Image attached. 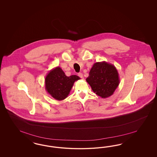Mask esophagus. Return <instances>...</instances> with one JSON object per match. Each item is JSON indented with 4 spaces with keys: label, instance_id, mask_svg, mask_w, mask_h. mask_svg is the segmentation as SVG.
Masks as SVG:
<instances>
[{
    "label": "esophagus",
    "instance_id": "esophagus-1",
    "mask_svg": "<svg viewBox=\"0 0 157 157\" xmlns=\"http://www.w3.org/2000/svg\"><path fill=\"white\" fill-rule=\"evenodd\" d=\"M78 76H79L82 79H83V74L82 73H79L78 74Z\"/></svg>",
    "mask_w": 157,
    "mask_h": 157
}]
</instances>
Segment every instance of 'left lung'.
<instances>
[{"instance_id": "1", "label": "left lung", "mask_w": 157, "mask_h": 157, "mask_svg": "<svg viewBox=\"0 0 157 157\" xmlns=\"http://www.w3.org/2000/svg\"><path fill=\"white\" fill-rule=\"evenodd\" d=\"M86 81L94 93L106 98L113 95L119 86L120 78L114 65L103 61L93 64Z\"/></svg>"}]
</instances>
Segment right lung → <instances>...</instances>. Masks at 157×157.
Instances as JSON below:
<instances>
[{
  "label": "right lung",
  "instance_id": "right-lung-1",
  "mask_svg": "<svg viewBox=\"0 0 157 157\" xmlns=\"http://www.w3.org/2000/svg\"><path fill=\"white\" fill-rule=\"evenodd\" d=\"M81 79L75 75L67 76L60 67L48 73L45 79V87L48 93L57 101L66 98L75 81Z\"/></svg>",
  "mask_w": 157,
  "mask_h": 157
}]
</instances>
